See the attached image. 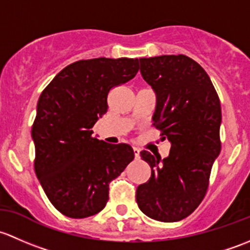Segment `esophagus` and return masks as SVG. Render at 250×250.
<instances>
[{
	"mask_svg": "<svg viewBox=\"0 0 250 250\" xmlns=\"http://www.w3.org/2000/svg\"><path fill=\"white\" fill-rule=\"evenodd\" d=\"M133 154H135L136 160H138V159H140V149L136 148V146H133Z\"/></svg>",
	"mask_w": 250,
	"mask_h": 250,
	"instance_id": "esophagus-1",
	"label": "esophagus"
}]
</instances>
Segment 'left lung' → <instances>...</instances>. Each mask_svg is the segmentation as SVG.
I'll return each mask as SVG.
<instances>
[{
	"label": "left lung",
	"instance_id": "obj_1",
	"mask_svg": "<svg viewBox=\"0 0 250 250\" xmlns=\"http://www.w3.org/2000/svg\"><path fill=\"white\" fill-rule=\"evenodd\" d=\"M141 74L156 94L153 125L171 142L169 155L141 151L149 181L136 201L146 217L172 223L191 214L205 197L210 169L221 149V107L217 91L196 61L187 55L142 58Z\"/></svg>",
	"mask_w": 250,
	"mask_h": 250
}]
</instances>
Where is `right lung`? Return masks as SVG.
<instances>
[{"instance_id":"add662e5","label":"right lung","mask_w":250,"mask_h":250,"mask_svg":"<svg viewBox=\"0 0 250 250\" xmlns=\"http://www.w3.org/2000/svg\"><path fill=\"white\" fill-rule=\"evenodd\" d=\"M138 59L79 60L41 94L32 125L35 171L51 205L74 219L102 210L109 183L135 158L128 144L92 137L107 112L108 92L137 74Z\"/></svg>"}]
</instances>
